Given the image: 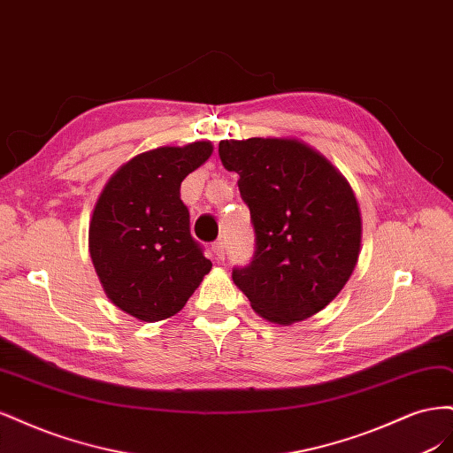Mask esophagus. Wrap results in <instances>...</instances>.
I'll list each match as a JSON object with an SVG mask.
<instances>
[{
    "mask_svg": "<svg viewBox=\"0 0 453 453\" xmlns=\"http://www.w3.org/2000/svg\"><path fill=\"white\" fill-rule=\"evenodd\" d=\"M211 253L217 260H225V240H217L211 243Z\"/></svg>",
    "mask_w": 453,
    "mask_h": 453,
    "instance_id": "obj_1",
    "label": "esophagus"
}]
</instances>
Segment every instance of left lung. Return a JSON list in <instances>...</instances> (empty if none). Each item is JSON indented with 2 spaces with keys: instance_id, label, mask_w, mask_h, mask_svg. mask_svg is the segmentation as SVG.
Segmentation results:
<instances>
[{
  "instance_id": "obj_1",
  "label": "left lung",
  "mask_w": 453,
  "mask_h": 453,
  "mask_svg": "<svg viewBox=\"0 0 453 453\" xmlns=\"http://www.w3.org/2000/svg\"><path fill=\"white\" fill-rule=\"evenodd\" d=\"M255 230V253L232 280L265 319L291 325L321 311L357 265L361 213L348 181L296 140L219 143Z\"/></svg>"
}]
</instances>
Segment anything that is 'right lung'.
<instances>
[{
    "label": "right lung",
    "instance_id": "add662e5",
    "mask_svg": "<svg viewBox=\"0 0 453 453\" xmlns=\"http://www.w3.org/2000/svg\"><path fill=\"white\" fill-rule=\"evenodd\" d=\"M211 150L210 142L147 150L127 162L96 202L88 230L94 268L111 303L142 321L172 318L211 270L180 193Z\"/></svg>",
    "mask_w": 453,
    "mask_h": 453
}]
</instances>
